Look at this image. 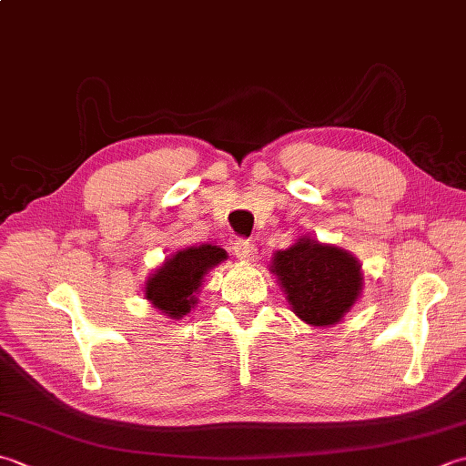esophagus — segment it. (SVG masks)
<instances>
[{"mask_svg":"<svg viewBox=\"0 0 466 466\" xmlns=\"http://www.w3.org/2000/svg\"><path fill=\"white\" fill-rule=\"evenodd\" d=\"M234 254L236 258L242 262H254L257 260V246H254L250 240H238L234 246Z\"/></svg>","mask_w":466,"mask_h":466,"instance_id":"esophagus-1","label":"esophagus"}]
</instances>
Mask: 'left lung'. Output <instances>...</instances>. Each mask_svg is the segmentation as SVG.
Here are the masks:
<instances>
[{
    "label": "left lung",
    "mask_w": 466,
    "mask_h": 466,
    "mask_svg": "<svg viewBox=\"0 0 466 466\" xmlns=\"http://www.w3.org/2000/svg\"><path fill=\"white\" fill-rule=\"evenodd\" d=\"M270 272L293 313L311 327H331L351 311L363 290L361 262L350 250L299 236L272 254Z\"/></svg>",
    "instance_id": "left-lung-1"
}]
</instances>
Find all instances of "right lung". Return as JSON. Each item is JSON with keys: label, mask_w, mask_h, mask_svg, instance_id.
Here are the masks:
<instances>
[{"label": "right lung", "mask_w": 466, "mask_h": 466, "mask_svg": "<svg viewBox=\"0 0 466 466\" xmlns=\"http://www.w3.org/2000/svg\"><path fill=\"white\" fill-rule=\"evenodd\" d=\"M228 258V252L214 244L186 246L155 268L143 285L149 303L169 319L186 317L198 305V293L208 272Z\"/></svg>", "instance_id": "obj_1"}]
</instances>
